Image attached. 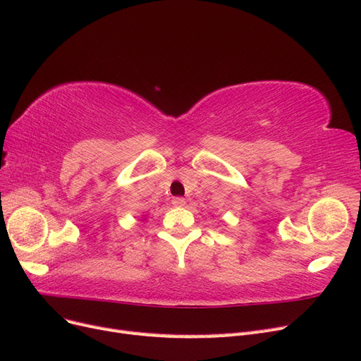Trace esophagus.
<instances>
[{
    "label": "esophagus",
    "mask_w": 361,
    "mask_h": 361,
    "mask_svg": "<svg viewBox=\"0 0 361 361\" xmlns=\"http://www.w3.org/2000/svg\"><path fill=\"white\" fill-rule=\"evenodd\" d=\"M171 203L174 204V206H185V203H187V202H185V199H182V197H174L173 200H171Z\"/></svg>",
    "instance_id": "34e87169"
}]
</instances>
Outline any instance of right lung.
I'll use <instances>...</instances> for the list:
<instances>
[{
	"mask_svg": "<svg viewBox=\"0 0 361 361\" xmlns=\"http://www.w3.org/2000/svg\"><path fill=\"white\" fill-rule=\"evenodd\" d=\"M143 220H146V216H143Z\"/></svg>",
	"mask_w": 361,
	"mask_h": 361,
	"instance_id": "1",
	"label": "right lung"
}]
</instances>
